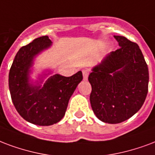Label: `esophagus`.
Returning a JSON list of instances; mask_svg holds the SVG:
<instances>
[{"instance_id":"34e87169","label":"esophagus","mask_w":155,"mask_h":155,"mask_svg":"<svg viewBox=\"0 0 155 155\" xmlns=\"http://www.w3.org/2000/svg\"><path fill=\"white\" fill-rule=\"evenodd\" d=\"M82 73H83V77H84V80H88V71H87V70H83Z\"/></svg>"}]
</instances>
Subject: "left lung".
Wrapping results in <instances>:
<instances>
[{
  "instance_id": "left-lung-1",
  "label": "left lung",
  "mask_w": 155,
  "mask_h": 155,
  "mask_svg": "<svg viewBox=\"0 0 155 155\" xmlns=\"http://www.w3.org/2000/svg\"><path fill=\"white\" fill-rule=\"evenodd\" d=\"M120 49L107 54L88 75L94 114L107 124H120L140 109L148 93L149 70L137 44L114 35Z\"/></svg>"
}]
</instances>
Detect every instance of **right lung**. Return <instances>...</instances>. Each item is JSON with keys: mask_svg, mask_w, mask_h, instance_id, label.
Returning a JSON list of instances; mask_svg holds the SVG:
<instances>
[{"mask_svg": "<svg viewBox=\"0 0 155 155\" xmlns=\"http://www.w3.org/2000/svg\"><path fill=\"white\" fill-rule=\"evenodd\" d=\"M52 45L48 35L35 39L22 47L16 54L9 70V88L11 99L18 114L28 122L39 126L57 124L64 117L68 101L83 80L81 71L66 77L51 75L47 70L31 80L34 59Z\"/></svg>", "mask_w": 155, "mask_h": 155, "instance_id": "obj_1", "label": "right lung"}]
</instances>
